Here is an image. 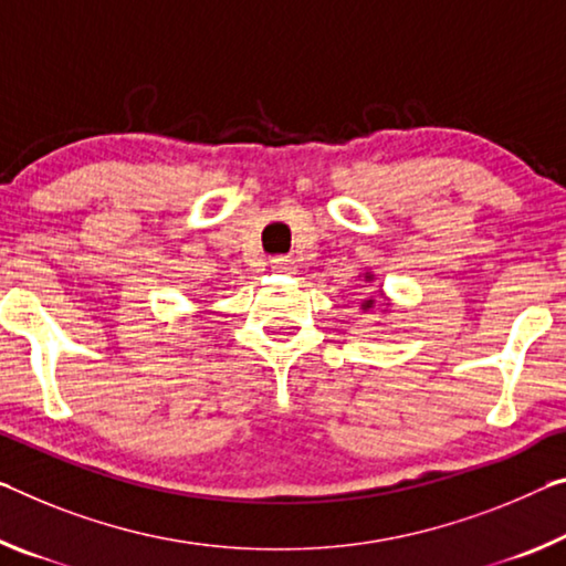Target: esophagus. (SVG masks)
I'll return each mask as SVG.
<instances>
[{
    "mask_svg": "<svg viewBox=\"0 0 566 566\" xmlns=\"http://www.w3.org/2000/svg\"><path fill=\"white\" fill-rule=\"evenodd\" d=\"M272 266L276 269V272H294V259H290V256H274L272 259Z\"/></svg>",
    "mask_w": 566,
    "mask_h": 566,
    "instance_id": "obj_1",
    "label": "esophagus"
}]
</instances>
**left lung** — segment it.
Returning a JSON list of instances; mask_svg holds the SVG:
<instances>
[{
  "mask_svg": "<svg viewBox=\"0 0 566 566\" xmlns=\"http://www.w3.org/2000/svg\"><path fill=\"white\" fill-rule=\"evenodd\" d=\"M365 282H373V274H365ZM378 294H382L380 290H378ZM375 307V300H365L363 302V310H373Z\"/></svg>",
  "mask_w": 566,
  "mask_h": 566,
  "instance_id": "left-lung-1",
  "label": "left lung"
}]
</instances>
